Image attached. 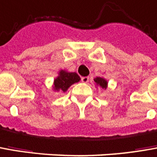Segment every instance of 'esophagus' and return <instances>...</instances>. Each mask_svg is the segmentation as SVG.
Instances as JSON below:
<instances>
[{"label":"esophagus","instance_id":"34e87169","mask_svg":"<svg viewBox=\"0 0 157 157\" xmlns=\"http://www.w3.org/2000/svg\"><path fill=\"white\" fill-rule=\"evenodd\" d=\"M82 82H84V83H87L89 82V77L88 76H83V77H82Z\"/></svg>","mask_w":157,"mask_h":157}]
</instances>
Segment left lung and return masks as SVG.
I'll use <instances>...</instances> for the list:
<instances>
[{"instance_id": "1", "label": "left lung", "mask_w": 157, "mask_h": 157, "mask_svg": "<svg viewBox=\"0 0 157 157\" xmlns=\"http://www.w3.org/2000/svg\"><path fill=\"white\" fill-rule=\"evenodd\" d=\"M94 82H95V85H96V87L98 86L102 89H107L108 87V81L106 80L104 77H100V76H98V77H95L94 79Z\"/></svg>"}]
</instances>
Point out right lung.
I'll return each mask as SVG.
<instances>
[{
  "label": "right lung",
  "instance_id": "obj_1",
  "mask_svg": "<svg viewBox=\"0 0 157 157\" xmlns=\"http://www.w3.org/2000/svg\"><path fill=\"white\" fill-rule=\"evenodd\" d=\"M59 75L53 80L52 90L54 92H63L65 93L69 87L81 81V77L75 72H69L65 70H60Z\"/></svg>",
  "mask_w": 157,
  "mask_h": 157
}]
</instances>
